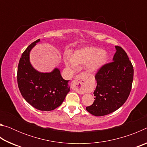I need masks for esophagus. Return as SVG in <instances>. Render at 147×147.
<instances>
[{
	"label": "esophagus",
	"mask_w": 147,
	"mask_h": 147,
	"mask_svg": "<svg viewBox=\"0 0 147 147\" xmlns=\"http://www.w3.org/2000/svg\"><path fill=\"white\" fill-rule=\"evenodd\" d=\"M88 81V76L86 73H80L76 76L75 78L72 82L71 86L74 91L80 94L84 93V88Z\"/></svg>",
	"instance_id": "1"
}]
</instances>
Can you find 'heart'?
Wrapping results in <instances>:
<instances>
[{
    "label": "heart",
    "instance_id": "heart-1",
    "mask_svg": "<svg viewBox=\"0 0 147 147\" xmlns=\"http://www.w3.org/2000/svg\"><path fill=\"white\" fill-rule=\"evenodd\" d=\"M107 59V55L100 49L94 47H86L76 51L71 59L65 58V63L68 68L74 70L77 65L87 64V69L89 73L97 71Z\"/></svg>",
    "mask_w": 147,
    "mask_h": 147
}]
</instances>
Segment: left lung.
<instances>
[{"instance_id":"obj_1","label":"left lung","mask_w":147,"mask_h":147,"mask_svg":"<svg viewBox=\"0 0 147 147\" xmlns=\"http://www.w3.org/2000/svg\"><path fill=\"white\" fill-rule=\"evenodd\" d=\"M113 61L104 64L95 74L94 100L86 110L94 116H104L116 111L127 100L131 91L134 68L127 54L115 46Z\"/></svg>"}]
</instances>
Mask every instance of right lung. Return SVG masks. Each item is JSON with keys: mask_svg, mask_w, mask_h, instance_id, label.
Segmentation results:
<instances>
[{"mask_svg": "<svg viewBox=\"0 0 147 147\" xmlns=\"http://www.w3.org/2000/svg\"><path fill=\"white\" fill-rule=\"evenodd\" d=\"M39 41V39L31 43L22 54L17 69V84L27 102L39 110L51 111L62 104L70 87L58 69L44 73L32 66L30 52Z\"/></svg>", "mask_w": 147, "mask_h": 147, "instance_id": "1", "label": "right lung"}]
</instances>
